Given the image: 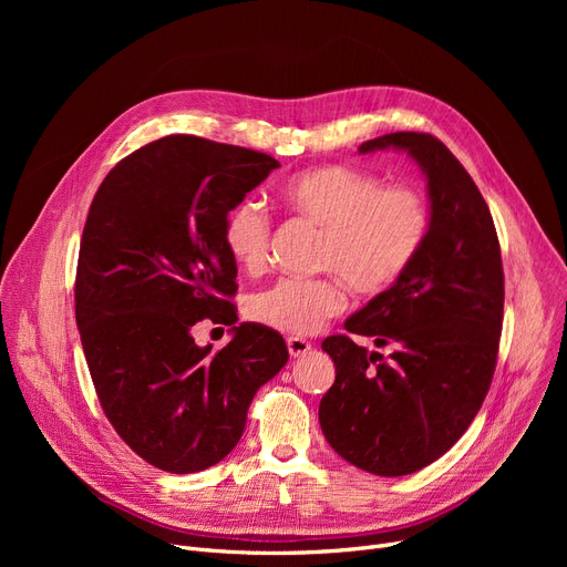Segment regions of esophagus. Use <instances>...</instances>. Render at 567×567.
Listing matches in <instances>:
<instances>
[{"label": "esophagus", "instance_id": "esophagus-1", "mask_svg": "<svg viewBox=\"0 0 567 567\" xmlns=\"http://www.w3.org/2000/svg\"><path fill=\"white\" fill-rule=\"evenodd\" d=\"M287 349H289L291 359H301V355H306L312 349V344L308 340H303V338H289L287 340Z\"/></svg>", "mask_w": 567, "mask_h": 567}]
</instances>
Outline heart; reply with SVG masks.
<instances>
[{"label": "heart", "mask_w": 567, "mask_h": 567, "mask_svg": "<svg viewBox=\"0 0 567 567\" xmlns=\"http://www.w3.org/2000/svg\"><path fill=\"white\" fill-rule=\"evenodd\" d=\"M282 202L296 216L323 229L319 268L333 276L282 278L255 293L248 315L287 336H312L340 315L347 296L340 277L363 296L391 289L419 259L432 225L423 193L383 186L372 172L349 165H321L282 184ZM271 218L252 199L238 202L225 218L223 241L248 274L268 264Z\"/></svg>", "instance_id": "heart-1"}]
</instances>
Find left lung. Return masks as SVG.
Instances as JSON below:
<instances>
[{
    "mask_svg": "<svg viewBox=\"0 0 567 567\" xmlns=\"http://www.w3.org/2000/svg\"><path fill=\"white\" fill-rule=\"evenodd\" d=\"M379 148L421 165L432 225L409 271L344 321L349 333L391 347L389 361L349 336L321 342L336 381L319 402V425L349 464L393 478L449 453L481 411L505 291L489 206L451 148L430 133H389L359 152Z\"/></svg>",
    "mask_w": 567,
    "mask_h": 567,
    "instance_id": "left-lung-1",
    "label": "left lung"
}]
</instances>
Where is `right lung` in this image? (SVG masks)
Returning <instances> with one entry per match:
<instances>
[{
	"label": "right lung",
	"mask_w": 567,
	"mask_h": 567,
	"mask_svg": "<svg viewBox=\"0 0 567 567\" xmlns=\"http://www.w3.org/2000/svg\"><path fill=\"white\" fill-rule=\"evenodd\" d=\"M280 163L252 148L167 135L118 161L89 206L75 321L107 421L169 473L231 453L248 406L289 359L280 333L238 323L236 261L223 227ZM202 318L233 326L220 352L197 348Z\"/></svg>",
	"instance_id": "1"
}]
</instances>
